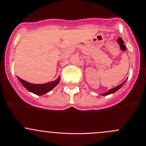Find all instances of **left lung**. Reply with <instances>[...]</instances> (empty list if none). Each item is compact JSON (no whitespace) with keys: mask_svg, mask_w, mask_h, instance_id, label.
I'll list each match as a JSON object with an SVG mask.
<instances>
[{"mask_svg":"<svg viewBox=\"0 0 146 146\" xmlns=\"http://www.w3.org/2000/svg\"><path fill=\"white\" fill-rule=\"evenodd\" d=\"M126 81H127V80H126ZM126 81H125V82H123L122 84H119V86H116V87H115V88H111V89H110L109 91H107V92L104 93V94H100V95H101V96H108V95H110V94H114V93H115V92H116L117 91H118V90L119 89V88H121V87L123 85H124V83H125V82H126Z\"/></svg>","mask_w":146,"mask_h":146,"instance_id":"1","label":"left lung"}]
</instances>
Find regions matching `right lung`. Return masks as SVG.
I'll return each mask as SVG.
<instances>
[{"label": "right lung", "instance_id": "right-lung-1", "mask_svg": "<svg viewBox=\"0 0 146 146\" xmlns=\"http://www.w3.org/2000/svg\"><path fill=\"white\" fill-rule=\"evenodd\" d=\"M21 84L23 85L26 89H27L29 91L33 93V94H36L38 96H42L43 94H47L48 92L51 91L52 88H55L58 84H59L60 81V76L56 80L53 81V82H48L46 84H31L29 82H26V81L23 80V79H20L19 77H17Z\"/></svg>", "mask_w": 146, "mask_h": 146}]
</instances>
